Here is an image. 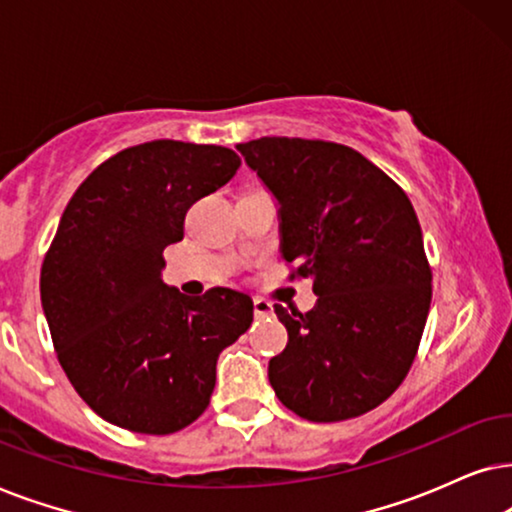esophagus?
<instances>
[{
    "label": "esophagus",
    "instance_id": "esophagus-1",
    "mask_svg": "<svg viewBox=\"0 0 512 512\" xmlns=\"http://www.w3.org/2000/svg\"><path fill=\"white\" fill-rule=\"evenodd\" d=\"M255 316L257 318H264V316H271V311H274V306H271V302L269 299H262V297H257L255 302Z\"/></svg>",
    "mask_w": 512,
    "mask_h": 512
}]
</instances>
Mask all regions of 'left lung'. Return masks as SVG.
<instances>
[{
  "label": "left lung",
  "mask_w": 512,
  "mask_h": 512,
  "mask_svg": "<svg viewBox=\"0 0 512 512\" xmlns=\"http://www.w3.org/2000/svg\"><path fill=\"white\" fill-rule=\"evenodd\" d=\"M281 203L290 281L311 278L318 302L276 304L288 346L269 381L297 417L330 424L379 407L417 358L433 271L410 199L356 149L327 140L236 145Z\"/></svg>",
  "instance_id": "1"
}]
</instances>
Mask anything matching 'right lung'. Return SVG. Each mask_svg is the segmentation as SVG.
<instances>
[{
    "label": "right lung",
    "instance_id": "1",
    "mask_svg": "<svg viewBox=\"0 0 512 512\" xmlns=\"http://www.w3.org/2000/svg\"><path fill=\"white\" fill-rule=\"evenodd\" d=\"M234 149L152 140L81 182L42 264L58 363L109 424L168 435L206 412L217 356L248 330L252 299L229 288L185 297L161 281L185 215L236 175Z\"/></svg>",
    "mask_w": 512,
    "mask_h": 512
}]
</instances>
